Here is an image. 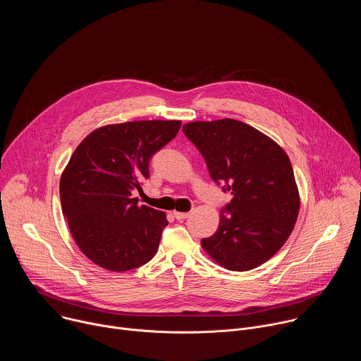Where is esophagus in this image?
Returning a JSON list of instances; mask_svg holds the SVG:
<instances>
[{"label":"esophagus","mask_w":361,"mask_h":361,"mask_svg":"<svg viewBox=\"0 0 361 361\" xmlns=\"http://www.w3.org/2000/svg\"><path fill=\"white\" fill-rule=\"evenodd\" d=\"M173 216H174L178 221H181V220H185L190 214H188V213H181V212H174Z\"/></svg>","instance_id":"obj_1"}]
</instances>
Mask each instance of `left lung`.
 I'll list each match as a JSON object with an SVG mask.
<instances>
[{
	"instance_id": "8db88e82",
	"label": "left lung",
	"mask_w": 361,
	"mask_h": 361,
	"mask_svg": "<svg viewBox=\"0 0 361 361\" xmlns=\"http://www.w3.org/2000/svg\"><path fill=\"white\" fill-rule=\"evenodd\" d=\"M184 134L200 149L212 178L233 198L217 231L201 240L219 266L247 271L270 260L290 237L300 192L286 151L257 128L233 120L191 121Z\"/></svg>"
}]
</instances>
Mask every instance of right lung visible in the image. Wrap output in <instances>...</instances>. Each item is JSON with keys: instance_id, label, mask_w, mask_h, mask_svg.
I'll return each instance as SVG.
<instances>
[{"instance_id": "right-lung-1", "label": "right lung", "mask_w": 361, "mask_h": 361, "mask_svg": "<svg viewBox=\"0 0 361 361\" xmlns=\"http://www.w3.org/2000/svg\"><path fill=\"white\" fill-rule=\"evenodd\" d=\"M180 120H140L91 131L60 178L61 210L81 252L94 264L123 273L157 252L166 213L138 205L133 191L148 178L152 154L171 141Z\"/></svg>"}]
</instances>
